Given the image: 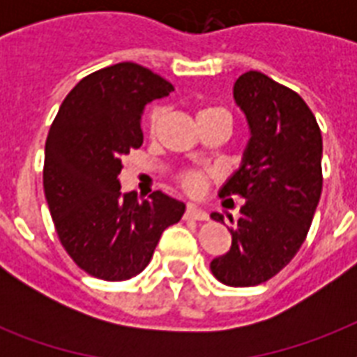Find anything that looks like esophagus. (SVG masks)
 I'll return each mask as SVG.
<instances>
[{
    "label": "esophagus",
    "mask_w": 357,
    "mask_h": 357,
    "mask_svg": "<svg viewBox=\"0 0 357 357\" xmlns=\"http://www.w3.org/2000/svg\"><path fill=\"white\" fill-rule=\"evenodd\" d=\"M187 217L189 218H195V220H207L209 218V215H207L204 209H200V207H196V206H187Z\"/></svg>",
    "instance_id": "1"
}]
</instances>
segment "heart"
Wrapping results in <instances>:
<instances>
[{
    "label": "heart",
    "mask_w": 357,
    "mask_h": 357,
    "mask_svg": "<svg viewBox=\"0 0 357 357\" xmlns=\"http://www.w3.org/2000/svg\"><path fill=\"white\" fill-rule=\"evenodd\" d=\"M211 111H222V109H215V107H207L202 109L200 114L204 113H211ZM198 114V116H200ZM162 116H165V111L161 107H153L146 116V129H148V133L153 135L159 128V123H161ZM215 176L213 170H198V168H189V170H183V172L178 176V181L181 185V189L185 192H189L192 196H200L206 192L207 185H209V179Z\"/></svg>",
    "instance_id": "obj_1"
}]
</instances>
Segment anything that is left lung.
Returning a JSON list of instances; mask_svg holds the SVG:
<instances>
[{"label":"left lung","instance_id":"8db88e82","mask_svg":"<svg viewBox=\"0 0 357 357\" xmlns=\"http://www.w3.org/2000/svg\"><path fill=\"white\" fill-rule=\"evenodd\" d=\"M234 98L250 140L220 196L246 202L238 220L228 215L231 248L211 261V272L224 285L252 287L289 265L307 237L322 192V135L307 103L261 72L241 75ZM211 218L224 224L220 213Z\"/></svg>","mask_w":357,"mask_h":357}]
</instances>
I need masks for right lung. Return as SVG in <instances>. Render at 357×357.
<instances>
[{
	"label": "right lung",
	"instance_id": "right-lung-1",
	"mask_svg": "<svg viewBox=\"0 0 357 357\" xmlns=\"http://www.w3.org/2000/svg\"><path fill=\"white\" fill-rule=\"evenodd\" d=\"M174 86L135 63L86 75L70 91L46 139L44 195L59 241L81 271L107 282L137 276L185 204L161 190L120 192L122 157L142 146L140 114Z\"/></svg>",
	"mask_w": 357,
	"mask_h": 357
}]
</instances>
